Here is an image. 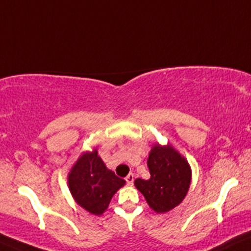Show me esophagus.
Wrapping results in <instances>:
<instances>
[{
	"label": "esophagus",
	"instance_id": "34e87169",
	"mask_svg": "<svg viewBox=\"0 0 251 251\" xmlns=\"http://www.w3.org/2000/svg\"><path fill=\"white\" fill-rule=\"evenodd\" d=\"M126 181L128 185H132V182H134V175H132V173H129L126 177Z\"/></svg>",
	"mask_w": 251,
	"mask_h": 251
}]
</instances>
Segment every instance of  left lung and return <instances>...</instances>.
<instances>
[{"instance_id": "obj_1", "label": "left lung", "mask_w": 251, "mask_h": 251, "mask_svg": "<svg viewBox=\"0 0 251 251\" xmlns=\"http://www.w3.org/2000/svg\"><path fill=\"white\" fill-rule=\"evenodd\" d=\"M150 179L137 178L135 186L156 213L177 207L190 190L192 170L187 159L171 144L152 145L148 157Z\"/></svg>"}]
</instances>
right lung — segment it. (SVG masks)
<instances>
[{
  "mask_svg": "<svg viewBox=\"0 0 251 251\" xmlns=\"http://www.w3.org/2000/svg\"><path fill=\"white\" fill-rule=\"evenodd\" d=\"M67 184L74 201L94 215L106 212L114 194L126 180L115 176L99 156L98 149L82 152L71 168Z\"/></svg>",
  "mask_w": 251,
  "mask_h": 251,
  "instance_id": "obj_1",
  "label": "right lung"
}]
</instances>
